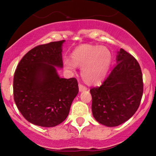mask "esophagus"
<instances>
[{"mask_svg":"<svg viewBox=\"0 0 156 156\" xmlns=\"http://www.w3.org/2000/svg\"><path fill=\"white\" fill-rule=\"evenodd\" d=\"M78 87H79L80 92H83V91H86L87 89V88L85 87V86L82 85V84H80V83H79V85H78Z\"/></svg>","mask_w":156,"mask_h":156,"instance_id":"34e87169","label":"esophagus"}]
</instances>
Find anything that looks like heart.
Returning <instances> with one entry per match:
<instances>
[{
  "mask_svg": "<svg viewBox=\"0 0 156 156\" xmlns=\"http://www.w3.org/2000/svg\"><path fill=\"white\" fill-rule=\"evenodd\" d=\"M72 59H65L64 65L69 71H75L76 66L81 67V77L90 85L104 79L110 69L112 54L107 48L83 44L73 52Z\"/></svg>",
  "mask_w": 156,
  "mask_h": 156,
  "instance_id": "b5f03b06",
  "label": "heart"
}]
</instances>
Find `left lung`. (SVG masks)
<instances>
[{
	"label": "left lung",
	"instance_id": "8db88e82",
	"mask_svg": "<svg viewBox=\"0 0 156 156\" xmlns=\"http://www.w3.org/2000/svg\"><path fill=\"white\" fill-rule=\"evenodd\" d=\"M116 60L101 87L90 89L93 117L107 127L128 120L139 108L143 94L142 73L136 59L121 48Z\"/></svg>",
	"mask_w": 156,
	"mask_h": 156
}]
</instances>
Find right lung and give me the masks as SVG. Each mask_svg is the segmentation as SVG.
Wrapping results in <instances>:
<instances>
[{
  "label": "right lung",
  "instance_id": "obj_1",
  "mask_svg": "<svg viewBox=\"0 0 156 156\" xmlns=\"http://www.w3.org/2000/svg\"><path fill=\"white\" fill-rule=\"evenodd\" d=\"M65 40L34 48L23 57L13 82L14 100L26 120L41 127H54L66 119L78 93L76 78H62Z\"/></svg>",
  "mask_w": 156,
  "mask_h": 156
}]
</instances>
